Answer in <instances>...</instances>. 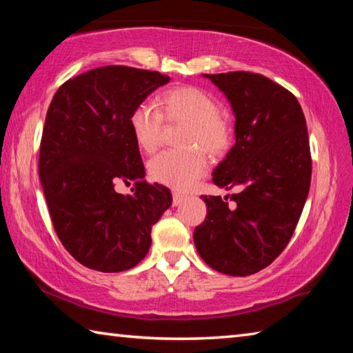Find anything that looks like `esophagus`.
Returning <instances> with one entry per match:
<instances>
[{
	"mask_svg": "<svg viewBox=\"0 0 353 353\" xmlns=\"http://www.w3.org/2000/svg\"><path fill=\"white\" fill-rule=\"evenodd\" d=\"M185 199H187V198H185L183 194L174 193V194H172V205H181Z\"/></svg>",
	"mask_w": 353,
	"mask_h": 353,
	"instance_id": "esophagus-1",
	"label": "esophagus"
}]
</instances>
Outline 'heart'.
<instances>
[{
	"label": "heart",
	"mask_w": 353,
	"mask_h": 353,
	"mask_svg": "<svg viewBox=\"0 0 353 353\" xmlns=\"http://www.w3.org/2000/svg\"><path fill=\"white\" fill-rule=\"evenodd\" d=\"M166 123L185 124L181 151H163L149 162V174L155 181L176 190H188L207 172L210 157H223L234 141V124L219 110L212 93L199 87L183 85L163 92L157 109L141 103L130 113L129 123L134 140L145 152L157 149Z\"/></svg>",
	"instance_id": "1"
}]
</instances>
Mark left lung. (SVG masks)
I'll list each match as a JSON object with an SVG mask.
<instances>
[{
  "label": "left lung",
  "instance_id": "1",
  "mask_svg": "<svg viewBox=\"0 0 353 353\" xmlns=\"http://www.w3.org/2000/svg\"><path fill=\"white\" fill-rule=\"evenodd\" d=\"M235 112L236 141L213 172L230 196H202L207 216L194 229L199 255L214 271L244 277L270 266L290 243L312 182L305 117L297 98L250 71L204 74Z\"/></svg>",
  "mask_w": 353,
  "mask_h": 353
}]
</instances>
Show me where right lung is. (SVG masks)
Wrapping results in <instances>:
<instances>
[{
	"instance_id": "add662e5",
	"label": "right lung",
	"mask_w": 353,
	"mask_h": 353,
	"mask_svg": "<svg viewBox=\"0 0 353 353\" xmlns=\"http://www.w3.org/2000/svg\"><path fill=\"white\" fill-rule=\"evenodd\" d=\"M170 81L126 65L88 70L52 98L40 141L39 176L54 230L81 265L130 270L145 259L151 230L171 205V191L145 181L130 113ZM134 183V195L114 187Z\"/></svg>"
}]
</instances>
